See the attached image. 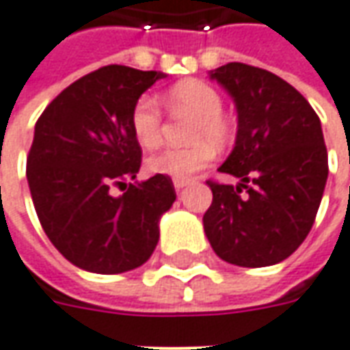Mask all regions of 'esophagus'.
<instances>
[{"mask_svg":"<svg viewBox=\"0 0 350 350\" xmlns=\"http://www.w3.org/2000/svg\"><path fill=\"white\" fill-rule=\"evenodd\" d=\"M190 179H173V187L177 190H183L185 187H189Z\"/></svg>","mask_w":350,"mask_h":350,"instance_id":"esophagus-1","label":"esophagus"}]
</instances>
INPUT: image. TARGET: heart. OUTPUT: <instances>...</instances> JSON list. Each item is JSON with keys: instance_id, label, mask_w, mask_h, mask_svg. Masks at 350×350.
<instances>
[{"instance_id": "heart-1", "label": "heart", "mask_w": 350, "mask_h": 350, "mask_svg": "<svg viewBox=\"0 0 350 350\" xmlns=\"http://www.w3.org/2000/svg\"><path fill=\"white\" fill-rule=\"evenodd\" d=\"M170 106L177 112L194 116L190 129V141H200L187 148H167L148 158V170L158 175L187 179L192 173L204 170L213 158L210 143L221 146L230 139V125L226 122L223 110V98L211 85L198 79H185L173 85L167 93ZM131 131L137 143L143 148H156L161 143V110L156 98L144 95L133 106L131 112ZM202 138H206L202 142Z\"/></svg>"}]
</instances>
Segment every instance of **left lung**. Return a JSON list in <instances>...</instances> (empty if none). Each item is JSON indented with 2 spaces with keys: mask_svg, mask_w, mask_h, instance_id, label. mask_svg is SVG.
<instances>
[{
  "mask_svg": "<svg viewBox=\"0 0 350 350\" xmlns=\"http://www.w3.org/2000/svg\"><path fill=\"white\" fill-rule=\"evenodd\" d=\"M232 97L238 131L219 167L240 183L207 180L213 202L204 230L213 252L238 267L288 259L312 228L327 180V152L312 106L269 70L228 62L211 70Z\"/></svg>",
  "mask_w": 350,
  "mask_h": 350,
  "instance_id": "1",
  "label": "left lung"
}]
</instances>
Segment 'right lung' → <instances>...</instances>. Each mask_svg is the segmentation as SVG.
Here are the masks:
<instances>
[{
	"label": "right lung",
	"mask_w": 350,
	"mask_h": 350,
	"mask_svg": "<svg viewBox=\"0 0 350 350\" xmlns=\"http://www.w3.org/2000/svg\"><path fill=\"white\" fill-rule=\"evenodd\" d=\"M156 70L110 64L64 89L40 116L26 179L45 234L72 265L97 274L133 271L150 259L160 219L175 202L170 177L137 179L141 146L131 131L135 103ZM128 190L120 197L113 185Z\"/></svg>",
	"instance_id": "1"
}]
</instances>
